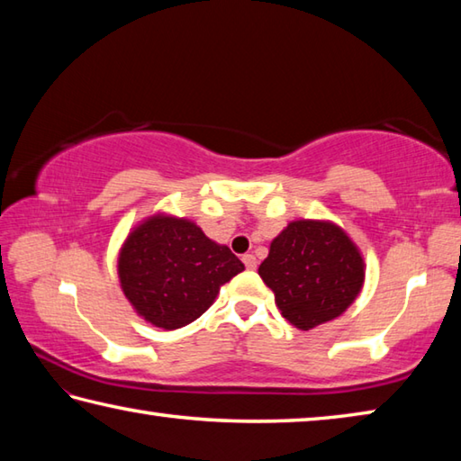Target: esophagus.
Returning <instances> with one entry per match:
<instances>
[{
    "label": "esophagus",
    "instance_id": "esophagus-1",
    "mask_svg": "<svg viewBox=\"0 0 461 461\" xmlns=\"http://www.w3.org/2000/svg\"><path fill=\"white\" fill-rule=\"evenodd\" d=\"M243 263H245V267L249 271H255L257 269V259H255V255H251V253L243 255Z\"/></svg>",
    "mask_w": 461,
    "mask_h": 461
}]
</instances>
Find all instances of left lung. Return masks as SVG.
Returning <instances> with one entry per match:
<instances>
[{
	"label": "left lung",
	"mask_w": 461,
	"mask_h": 461,
	"mask_svg": "<svg viewBox=\"0 0 461 461\" xmlns=\"http://www.w3.org/2000/svg\"><path fill=\"white\" fill-rule=\"evenodd\" d=\"M259 276L289 324L313 330L357 302L366 277L358 245L340 224L297 218L271 240Z\"/></svg>",
	"instance_id": "obj_1"
}]
</instances>
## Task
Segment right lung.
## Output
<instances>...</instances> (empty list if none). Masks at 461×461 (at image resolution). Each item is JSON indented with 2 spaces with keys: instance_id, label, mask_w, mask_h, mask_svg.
<instances>
[{
  "instance_id": "right-lung-1",
  "label": "right lung",
  "mask_w": 461,
  "mask_h": 461,
  "mask_svg": "<svg viewBox=\"0 0 461 461\" xmlns=\"http://www.w3.org/2000/svg\"><path fill=\"white\" fill-rule=\"evenodd\" d=\"M245 271L226 245L185 216L153 212L129 229L117 255L121 292L148 324L177 330L200 318Z\"/></svg>"
}]
</instances>
